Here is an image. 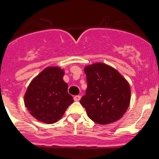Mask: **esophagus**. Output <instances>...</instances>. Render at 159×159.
Returning <instances> with one entry per match:
<instances>
[{
  "instance_id": "obj_1",
  "label": "esophagus",
  "mask_w": 159,
  "mask_h": 159,
  "mask_svg": "<svg viewBox=\"0 0 159 159\" xmlns=\"http://www.w3.org/2000/svg\"><path fill=\"white\" fill-rule=\"evenodd\" d=\"M80 99H81V96L80 95H76L74 97V100H75V102H79Z\"/></svg>"
}]
</instances>
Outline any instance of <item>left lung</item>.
Masks as SVG:
<instances>
[{
    "label": "left lung",
    "mask_w": 159,
    "mask_h": 159,
    "mask_svg": "<svg viewBox=\"0 0 159 159\" xmlns=\"http://www.w3.org/2000/svg\"><path fill=\"white\" fill-rule=\"evenodd\" d=\"M88 88L80 103L93 121L107 125L120 119L131 99L128 81L121 74L103 63L85 67Z\"/></svg>",
    "instance_id": "left-lung-1"
}]
</instances>
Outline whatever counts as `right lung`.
<instances>
[{
	"label": "right lung",
	"instance_id": "obj_1",
	"mask_svg": "<svg viewBox=\"0 0 159 159\" xmlns=\"http://www.w3.org/2000/svg\"><path fill=\"white\" fill-rule=\"evenodd\" d=\"M65 72L60 68L49 67L34 78L27 89L25 104L30 114L40 121L53 124L61 118L74 102L63 81Z\"/></svg>",
	"mask_w": 159,
	"mask_h": 159
}]
</instances>
